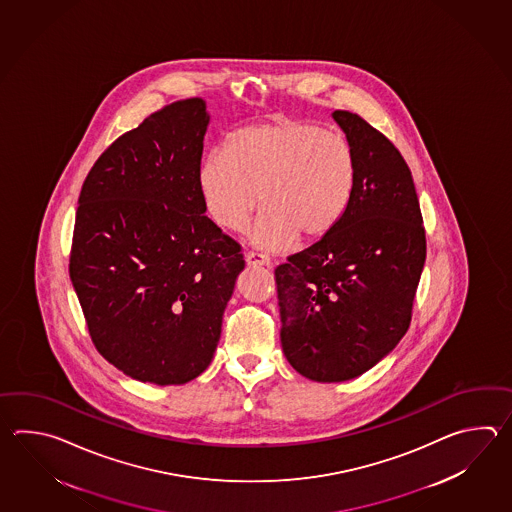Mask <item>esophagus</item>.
I'll return each mask as SVG.
<instances>
[{"mask_svg": "<svg viewBox=\"0 0 512 512\" xmlns=\"http://www.w3.org/2000/svg\"><path fill=\"white\" fill-rule=\"evenodd\" d=\"M245 261L249 267H271V258L265 254H258V252H247Z\"/></svg>", "mask_w": 512, "mask_h": 512, "instance_id": "34e87169", "label": "esophagus"}]
</instances>
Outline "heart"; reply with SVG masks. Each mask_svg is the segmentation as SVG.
I'll return each mask as SVG.
<instances>
[{"instance_id":"b5f03b06","label":"heart","mask_w":512,"mask_h":512,"mask_svg":"<svg viewBox=\"0 0 512 512\" xmlns=\"http://www.w3.org/2000/svg\"><path fill=\"white\" fill-rule=\"evenodd\" d=\"M359 159L346 135L304 120H274L234 131L225 152L208 153L197 186L208 216L241 230L261 205L251 243L265 251L320 241L346 216Z\"/></svg>"}]
</instances>
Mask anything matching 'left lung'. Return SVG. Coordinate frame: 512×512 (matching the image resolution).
Listing matches in <instances>:
<instances>
[{
	"mask_svg": "<svg viewBox=\"0 0 512 512\" xmlns=\"http://www.w3.org/2000/svg\"><path fill=\"white\" fill-rule=\"evenodd\" d=\"M359 181L324 240L276 267L283 355L315 382L355 379L390 355L412 320L426 238L403 155L359 115L333 111Z\"/></svg>",
	"mask_w": 512,
	"mask_h": 512,
	"instance_id": "obj_1",
	"label": "left lung"
}]
</instances>
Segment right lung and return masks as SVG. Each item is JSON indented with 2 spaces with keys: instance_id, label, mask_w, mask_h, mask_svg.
Wrapping results in <instances>:
<instances>
[{
  "instance_id": "1",
  "label": "right lung",
  "mask_w": 512,
  "mask_h": 512,
  "mask_svg": "<svg viewBox=\"0 0 512 512\" xmlns=\"http://www.w3.org/2000/svg\"><path fill=\"white\" fill-rule=\"evenodd\" d=\"M207 102L157 111L113 142L78 197L69 276L100 355L131 379L186 384L207 370L245 269L199 196Z\"/></svg>"
}]
</instances>
